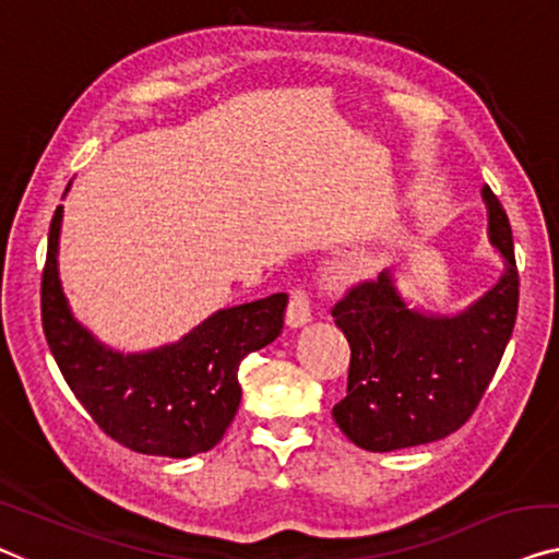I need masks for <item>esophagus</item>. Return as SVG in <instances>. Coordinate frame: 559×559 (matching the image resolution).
Instances as JSON below:
<instances>
[{"mask_svg": "<svg viewBox=\"0 0 559 559\" xmlns=\"http://www.w3.org/2000/svg\"><path fill=\"white\" fill-rule=\"evenodd\" d=\"M311 294H308L306 286H296L290 290L288 298V311H286V321L288 326H304V323L311 321Z\"/></svg>", "mask_w": 559, "mask_h": 559, "instance_id": "obj_1", "label": "esophagus"}]
</instances>
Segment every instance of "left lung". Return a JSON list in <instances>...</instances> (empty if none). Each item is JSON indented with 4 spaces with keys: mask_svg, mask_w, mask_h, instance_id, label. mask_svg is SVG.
<instances>
[{
    "mask_svg": "<svg viewBox=\"0 0 559 559\" xmlns=\"http://www.w3.org/2000/svg\"><path fill=\"white\" fill-rule=\"evenodd\" d=\"M489 238L504 258L492 290L456 316L412 311L389 273L354 283L331 308L352 346L338 429L366 452H394L464 427L492 381L520 304L512 228L492 188H481Z\"/></svg>",
    "mask_w": 559,
    "mask_h": 559,
    "instance_id": "obj_1",
    "label": "left lung"
}]
</instances>
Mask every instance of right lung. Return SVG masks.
<instances>
[{
    "label": "right lung",
    "instance_id": "right-lung-1",
    "mask_svg": "<svg viewBox=\"0 0 559 559\" xmlns=\"http://www.w3.org/2000/svg\"><path fill=\"white\" fill-rule=\"evenodd\" d=\"M60 226L57 205L41 271V329L67 386L132 452L186 460L213 449L238 412V366L278 336L288 296L223 308L178 344L124 356L97 344L67 308L57 276Z\"/></svg>",
    "mask_w": 559,
    "mask_h": 559
}]
</instances>
